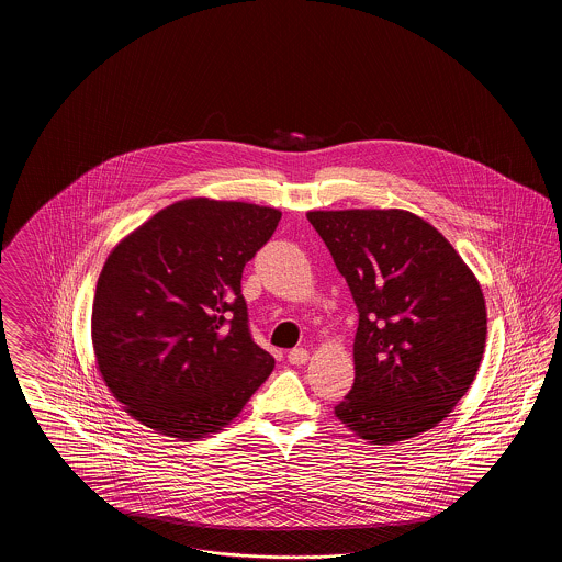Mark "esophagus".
Returning <instances> with one entry per match:
<instances>
[{
	"label": "esophagus",
	"mask_w": 562,
	"mask_h": 562,
	"mask_svg": "<svg viewBox=\"0 0 562 562\" xmlns=\"http://www.w3.org/2000/svg\"><path fill=\"white\" fill-rule=\"evenodd\" d=\"M307 358H310L307 349L296 348L289 351V362H291L293 367H303V364L307 362Z\"/></svg>",
	"instance_id": "34e87169"
}]
</instances>
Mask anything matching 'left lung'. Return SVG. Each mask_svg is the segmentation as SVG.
Returning <instances> with one entry per match:
<instances>
[{"instance_id":"8db88e82","label":"left lung","mask_w":562,"mask_h":562,"mask_svg":"<svg viewBox=\"0 0 562 562\" xmlns=\"http://www.w3.org/2000/svg\"><path fill=\"white\" fill-rule=\"evenodd\" d=\"M358 307L356 379L335 415L369 445L436 428L470 390L486 341L481 284L434 225L390 209L310 211Z\"/></svg>"}]
</instances>
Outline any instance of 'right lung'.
Wrapping results in <instances>:
<instances>
[{
	"mask_svg": "<svg viewBox=\"0 0 562 562\" xmlns=\"http://www.w3.org/2000/svg\"><path fill=\"white\" fill-rule=\"evenodd\" d=\"M282 213L189 198L109 252L92 303L97 371L138 424L198 440L229 426L273 371L248 333L241 271Z\"/></svg>",
	"mask_w": 562,
	"mask_h": 562,
	"instance_id": "obj_1",
	"label": "right lung"
}]
</instances>
